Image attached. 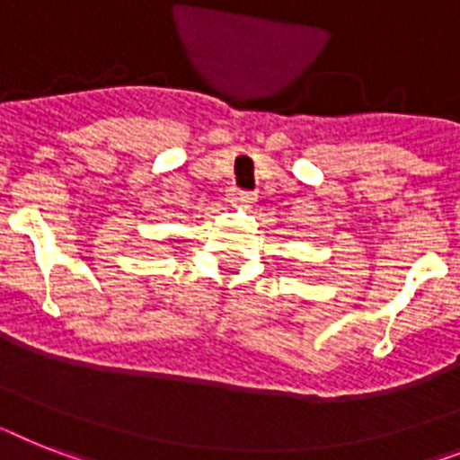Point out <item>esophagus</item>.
Returning a JSON list of instances; mask_svg holds the SVG:
<instances>
[{
	"label": "esophagus",
	"mask_w": 460,
	"mask_h": 460,
	"mask_svg": "<svg viewBox=\"0 0 460 460\" xmlns=\"http://www.w3.org/2000/svg\"><path fill=\"white\" fill-rule=\"evenodd\" d=\"M226 200H229L231 206H250V203H254V194H250V191H241V189H229Z\"/></svg>",
	"instance_id": "1"
}]
</instances>
